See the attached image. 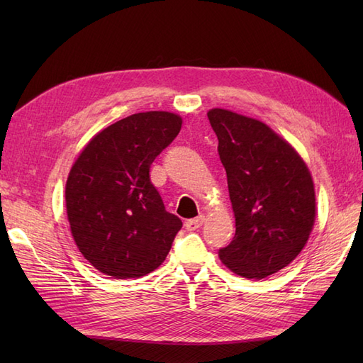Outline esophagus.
Listing matches in <instances>:
<instances>
[{"instance_id":"34e87169","label":"esophagus","mask_w":363,"mask_h":363,"mask_svg":"<svg viewBox=\"0 0 363 363\" xmlns=\"http://www.w3.org/2000/svg\"><path fill=\"white\" fill-rule=\"evenodd\" d=\"M203 223H204V216L200 215V216H196V218H194V219H188V221L184 223V227L188 228L189 232H194V230L200 228V227L203 225Z\"/></svg>"}]
</instances>
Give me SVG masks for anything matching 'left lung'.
<instances>
[{"label": "left lung", "mask_w": 363, "mask_h": 363, "mask_svg": "<svg viewBox=\"0 0 363 363\" xmlns=\"http://www.w3.org/2000/svg\"><path fill=\"white\" fill-rule=\"evenodd\" d=\"M236 218L219 259L238 276L265 279L300 255L315 223V189L306 163L286 140L257 119L212 108Z\"/></svg>", "instance_id": "1"}]
</instances>
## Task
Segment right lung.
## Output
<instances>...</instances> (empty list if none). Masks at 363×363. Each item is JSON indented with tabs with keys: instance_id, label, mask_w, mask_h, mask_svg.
I'll list each match as a JSON object with an SVG mask.
<instances>
[{
	"instance_id": "obj_1",
	"label": "right lung",
	"mask_w": 363,
	"mask_h": 363,
	"mask_svg": "<svg viewBox=\"0 0 363 363\" xmlns=\"http://www.w3.org/2000/svg\"><path fill=\"white\" fill-rule=\"evenodd\" d=\"M180 128L175 113H135L95 135L72 164L65 191L71 233L100 272L139 279L167 259L183 223L164 208L150 167Z\"/></svg>"
}]
</instances>
